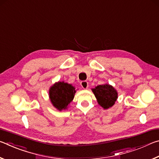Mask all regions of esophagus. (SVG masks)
Returning a JSON list of instances; mask_svg holds the SVG:
<instances>
[{"instance_id": "esophagus-1", "label": "esophagus", "mask_w": 159, "mask_h": 159, "mask_svg": "<svg viewBox=\"0 0 159 159\" xmlns=\"http://www.w3.org/2000/svg\"><path fill=\"white\" fill-rule=\"evenodd\" d=\"M80 85L82 86V88L83 89H87L88 87V83L86 80H83V81L80 82Z\"/></svg>"}]
</instances>
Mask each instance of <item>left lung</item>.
<instances>
[{
  "label": "left lung",
  "mask_w": 159,
  "mask_h": 159,
  "mask_svg": "<svg viewBox=\"0 0 159 159\" xmlns=\"http://www.w3.org/2000/svg\"><path fill=\"white\" fill-rule=\"evenodd\" d=\"M93 92L95 94L99 105L106 109L114 105L118 98L116 90L108 84L97 86L93 89Z\"/></svg>",
  "instance_id": "8db88e82"
}]
</instances>
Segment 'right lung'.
<instances>
[{
	"instance_id": "obj_1",
	"label": "right lung",
	"mask_w": 159,
	"mask_h": 159,
	"mask_svg": "<svg viewBox=\"0 0 159 159\" xmlns=\"http://www.w3.org/2000/svg\"><path fill=\"white\" fill-rule=\"evenodd\" d=\"M75 88L66 83L59 82L50 88L49 95L53 106L61 111L66 109L74 98Z\"/></svg>"
}]
</instances>
